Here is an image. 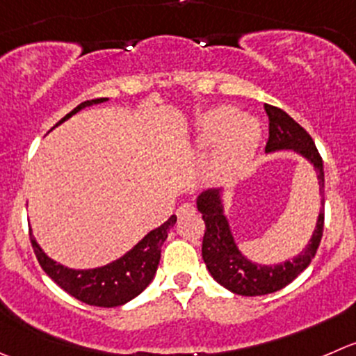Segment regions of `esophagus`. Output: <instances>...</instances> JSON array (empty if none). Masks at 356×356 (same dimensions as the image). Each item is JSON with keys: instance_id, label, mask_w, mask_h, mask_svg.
<instances>
[{"instance_id": "obj_1", "label": "esophagus", "mask_w": 356, "mask_h": 356, "mask_svg": "<svg viewBox=\"0 0 356 356\" xmlns=\"http://www.w3.org/2000/svg\"><path fill=\"white\" fill-rule=\"evenodd\" d=\"M193 212H195V207H193L191 203H182V205L177 209V216L179 217L188 216V213H193Z\"/></svg>"}]
</instances>
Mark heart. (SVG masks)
Wrapping results in <instances>:
<instances>
[{
  "label": "heart",
  "instance_id": "1",
  "mask_svg": "<svg viewBox=\"0 0 356 356\" xmlns=\"http://www.w3.org/2000/svg\"><path fill=\"white\" fill-rule=\"evenodd\" d=\"M196 134L202 146L209 147L217 143L212 158L213 170L220 175H231L250 163L261 129L254 118L240 116L234 108L222 106L200 116Z\"/></svg>",
  "mask_w": 356,
  "mask_h": 356
}]
</instances>
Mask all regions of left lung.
<instances>
[{
	"mask_svg": "<svg viewBox=\"0 0 356 356\" xmlns=\"http://www.w3.org/2000/svg\"><path fill=\"white\" fill-rule=\"evenodd\" d=\"M264 109L268 118H270V137L266 143V151L294 149L305 158H308L315 165L316 174H318L320 193H322V196L325 195V189H323L325 175H323L322 156H320L312 136L296 120H292L284 109L270 104H264ZM323 202H325V198H322V210H320L312 243H308L305 252H301L296 259L271 268V266L254 264L240 254L229 233L226 217L222 216V207H220L217 189H209V191L202 193L198 196V210L202 212V219L205 222L202 257L213 280L219 282L222 287L238 296L271 294V292L280 291L285 285L291 284L294 278H298L308 268L320 247L323 234V220H325Z\"/></svg>",
	"mask_w": 356,
	"mask_h": 356,
	"instance_id": "8db88e82",
	"label": "left lung"
}]
</instances>
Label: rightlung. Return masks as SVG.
Masks as SVG:
<instances>
[{
    "mask_svg": "<svg viewBox=\"0 0 356 356\" xmlns=\"http://www.w3.org/2000/svg\"><path fill=\"white\" fill-rule=\"evenodd\" d=\"M104 101L106 99L101 97L81 102L78 108L72 109L58 123L65 122L69 116H72L86 106L99 104V102ZM175 220H177V217L170 216L167 222L146 234L129 254H125L122 259L111 262V264L104 266V268H97V270H67L64 266L48 259L43 254V250L38 247L33 236H31V245H33L34 254H36L38 262H40L44 273L62 291H65L69 296L85 302V305L115 308V306H122L137 298L153 280L158 264H160L161 245L167 240L168 231H170V227H174Z\"/></svg>",
    "mask_w": 356,
    "mask_h": 356,
    "instance_id": "obj_1",
    "label": "right lung"
}]
</instances>
